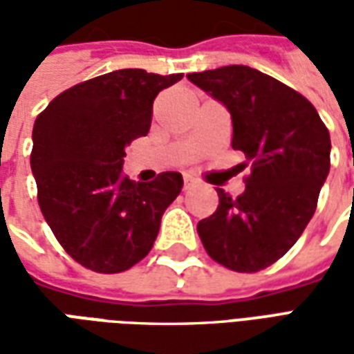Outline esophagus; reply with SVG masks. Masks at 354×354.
Returning a JSON list of instances; mask_svg holds the SVG:
<instances>
[{
    "mask_svg": "<svg viewBox=\"0 0 354 354\" xmlns=\"http://www.w3.org/2000/svg\"><path fill=\"white\" fill-rule=\"evenodd\" d=\"M193 185H195V178L184 176V189H189V187H193Z\"/></svg>",
    "mask_w": 354,
    "mask_h": 354,
    "instance_id": "obj_1",
    "label": "esophagus"
}]
</instances>
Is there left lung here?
I'll return each mask as SVG.
<instances>
[{"label":"left lung","instance_id":"obj_1","mask_svg":"<svg viewBox=\"0 0 354 354\" xmlns=\"http://www.w3.org/2000/svg\"><path fill=\"white\" fill-rule=\"evenodd\" d=\"M193 85L223 104L233 123V149L252 162L245 192L197 223L208 256L239 273H256L296 245L317 210L330 172V132L305 96L248 66L187 73Z\"/></svg>","mask_w":354,"mask_h":354}]
</instances>
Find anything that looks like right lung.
<instances>
[{
	"mask_svg": "<svg viewBox=\"0 0 354 354\" xmlns=\"http://www.w3.org/2000/svg\"><path fill=\"white\" fill-rule=\"evenodd\" d=\"M182 77L104 73L58 94L35 119L30 165L39 208L62 248L91 271L121 273L146 258L182 192L180 172L147 184L123 174L124 147L149 132L155 96Z\"/></svg>",
	"mask_w": 354,
	"mask_h": 354,
	"instance_id": "add662e5",
	"label": "right lung"
}]
</instances>
